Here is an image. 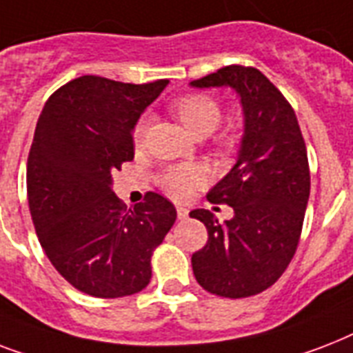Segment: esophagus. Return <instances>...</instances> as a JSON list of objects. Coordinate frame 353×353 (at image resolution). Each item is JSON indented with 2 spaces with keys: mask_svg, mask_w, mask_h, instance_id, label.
<instances>
[{
  "mask_svg": "<svg viewBox=\"0 0 353 353\" xmlns=\"http://www.w3.org/2000/svg\"><path fill=\"white\" fill-rule=\"evenodd\" d=\"M177 218H179V220H185V218H187L188 216V209H185V207H181V205H177Z\"/></svg>",
  "mask_w": 353,
  "mask_h": 353,
  "instance_id": "esophagus-1",
  "label": "esophagus"
}]
</instances>
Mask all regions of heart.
Returning <instances> with one entry per match:
<instances>
[{"instance_id":"1","label":"heart","mask_w":353,"mask_h":353,"mask_svg":"<svg viewBox=\"0 0 353 353\" xmlns=\"http://www.w3.org/2000/svg\"><path fill=\"white\" fill-rule=\"evenodd\" d=\"M172 112L185 124L188 132L205 137L214 132L221 121V106L214 97L205 93H187L177 97L172 102ZM150 119L141 117L133 128V141L135 144H143L148 133ZM216 144L220 148L232 150L238 144V133L234 128H225L214 135ZM207 179V174L199 165H170L159 174V185L172 198H188L198 187H201Z\"/></svg>"}]
</instances>
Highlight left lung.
I'll use <instances>...</instances> for the list:
<instances>
[{"mask_svg": "<svg viewBox=\"0 0 353 353\" xmlns=\"http://www.w3.org/2000/svg\"><path fill=\"white\" fill-rule=\"evenodd\" d=\"M192 85H231L245 115L238 161L207 194L210 203L232 207L234 218L221 223L210 210L190 212L209 232L192 254L194 276L212 295H258L282 276L301 240L310 198L306 143L288 99L256 68L225 65Z\"/></svg>", "mask_w": 353, "mask_h": 353, "instance_id": "1", "label": "left lung"}]
</instances>
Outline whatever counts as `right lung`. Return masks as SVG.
Returning a JSON list of instances; mask_svg holds the SVG:
<instances>
[{
    "instance_id": "obj_1",
    "label": "right lung",
    "mask_w": 353,
    "mask_h": 353,
    "mask_svg": "<svg viewBox=\"0 0 353 353\" xmlns=\"http://www.w3.org/2000/svg\"><path fill=\"white\" fill-rule=\"evenodd\" d=\"M168 80L124 84L84 74L41 110L27 159V196L47 258L74 290L97 299L139 293L152 254L177 218L157 192L128 209L112 174L133 159V126Z\"/></svg>"
}]
</instances>
